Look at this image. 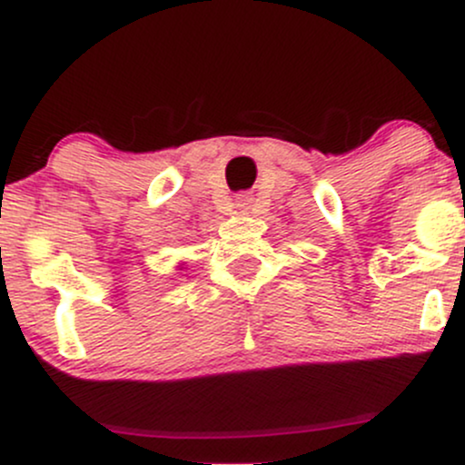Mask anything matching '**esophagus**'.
Wrapping results in <instances>:
<instances>
[{"instance_id":"esophagus-1","label":"esophagus","mask_w":465,"mask_h":465,"mask_svg":"<svg viewBox=\"0 0 465 465\" xmlns=\"http://www.w3.org/2000/svg\"><path fill=\"white\" fill-rule=\"evenodd\" d=\"M236 207L240 212H244V214H249V212L253 210V199H251L249 194H238L236 196Z\"/></svg>"}]
</instances>
